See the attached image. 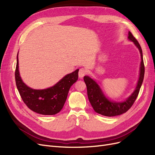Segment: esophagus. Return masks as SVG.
Instances as JSON below:
<instances>
[{
	"mask_svg": "<svg viewBox=\"0 0 155 155\" xmlns=\"http://www.w3.org/2000/svg\"><path fill=\"white\" fill-rule=\"evenodd\" d=\"M87 74V70L85 68H80L79 70L78 75L79 78H83Z\"/></svg>",
	"mask_w": 155,
	"mask_h": 155,
	"instance_id": "esophagus-1",
	"label": "esophagus"
}]
</instances>
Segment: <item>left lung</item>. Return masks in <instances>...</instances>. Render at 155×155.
Segmentation results:
<instances>
[{
	"label": "left lung",
	"mask_w": 155,
	"mask_h": 155,
	"mask_svg": "<svg viewBox=\"0 0 155 155\" xmlns=\"http://www.w3.org/2000/svg\"><path fill=\"white\" fill-rule=\"evenodd\" d=\"M128 39L130 41H133L134 44L139 49L140 55H141L142 61L141 64H140V77L137 83V86L136 87V89L133 93L124 102H112L108 100L104 96L100 87L94 80H93L92 78L88 76H84L83 78L84 81H85L87 85V95L89 101H90L94 110L98 114L109 117L122 114L127 111L133 106L136 99L138 97L140 89L141 88L143 80L145 73L142 50L138 41L136 39L130 31L129 32Z\"/></svg>",
	"instance_id": "obj_1"
}]
</instances>
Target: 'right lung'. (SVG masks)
Segmentation results:
<instances>
[{
  "instance_id": "obj_1",
  "label": "right lung",
  "mask_w": 155,
  "mask_h": 155,
  "mask_svg": "<svg viewBox=\"0 0 155 155\" xmlns=\"http://www.w3.org/2000/svg\"><path fill=\"white\" fill-rule=\"evenodd\" d=\"M79 69L67 74L53 87L35 90L22 82L18 72V55L15 72L16 85L22 101L31 110L43 115H54L63 109L70 88L78 79Z\"/></svg>"
}]
</instances>
